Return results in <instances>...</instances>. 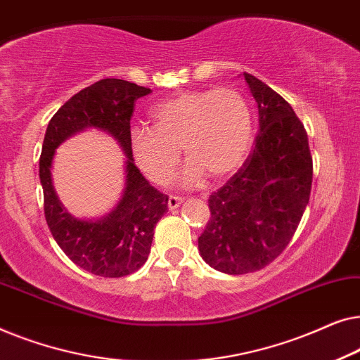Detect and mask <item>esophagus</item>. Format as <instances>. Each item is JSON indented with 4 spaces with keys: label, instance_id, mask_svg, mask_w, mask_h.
Returning <instances> with one entry per match:
<instances>
[{
    "label": "esophagus",
    "instance_id": "1",
    "mask_svg": "<svg viewBox=\"0 0 360 360\" xmlns=\"http://www.w3.org/2000/svg\"><path fill=\"white\" fill-rule=\"evenodd\" d=\"M181 203H184V198H181V196H169V210H176Z\"/></svg>",
    "mask_w": 360,
    "mask_h": 360
}]
</instances>
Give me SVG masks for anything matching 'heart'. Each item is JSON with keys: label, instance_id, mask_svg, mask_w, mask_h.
<instances>
[{"label": "heart", "instance_id": "b5f03b06", "mask_svg": "<svg viewBox=\"0 0 360 360\" xmlns=\"http://www.w3.org/2000/svg\"><path fill=\"white\" fill-rule=\"evenodd\" d=\"M152 127L129 132L131 154L147 179L169 184L180 164V146L188 159L180 175L184 186L233 175L252 142V111L234 88L185 90L152 106Z\"/></svg>", "mask_w": 360, "mask_h": 360}]
</instances>
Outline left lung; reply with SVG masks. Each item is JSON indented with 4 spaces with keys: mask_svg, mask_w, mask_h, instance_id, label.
<instances>
[{
    "mask_svg": "<svg viewBox=\"0 0 360 360\" xmlns=\"http://www.w3.org/2000/svg\"><path fill=\"white\" fill-rule=\"evenodd\" d=\"M259 108V134L243 167L210 195L211 216L198 238L211 267L243 275L274 262L292 240L311 193L308 134L292 106L244 73Z\"/></svg>",
    "mask_w": 360,
    "mask_h": 360,
    "instance_id": "left-lung-1",
    "label": "left lung"
}]
</instances>
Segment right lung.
<instances>
[{
    "label": "right lung",
    "instance_id": "add662e5",
    "mask_svg": "<svg viewBox=\"0 0 360 360\" xmlns=\"http://www.w3.org/2000/svg\"><path fill=\"white\" fill-rule=\"evenodd\" d=\"M150 88L120 78H103L73 95L49 122L39 160L44 190V214L49 229L68 259L100 277H126L146 264L154 228L169 210V196L144 179L129 147L131 116ZM88 127L105 130L127 154V186L120 203L100 220L75 219L63 208L51 185L55 149L68 136Z\"/></svg>",
    "mask_w": 360,
    "mask_h": 360
}]
</instances>
